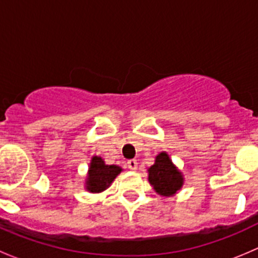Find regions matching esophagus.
<instances>
[{"label": "esophagus", "mask_w": 258, "mask_h": 258, "mask_svg": "<svg viewBox=\"0 0 258 258\" xmlns=\"http://www.w3.org/2000/svg\"><path fill=\"white\" fill-rule=\"evenodd\" d=\"M127 166H128V168L131 171H136L137 167H139V163H137L136 160H130L128 162H127Z\"/></svg>", "instance_id": "obj_1"}]
</instances>
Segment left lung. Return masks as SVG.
Instances as JSON below:
<instances>
[{
	"label": "left lung",
	"instance_id": "8db88e82",
	"mask_svg": "<svg viewBox=\"0 0 258 258\" xmlns=\"http://www.w3.org/2000/svg\"><path fill=\"white\" fill-rule=\"evenodd\" d=\"M147 173L148 182L156 194L163 197L175 196L184 183L183 175L165 151L156 156L155 163L147 168Z\"/></svg>",
	"mask_w": 258,
	"mask_h": 258
}]
</instances>
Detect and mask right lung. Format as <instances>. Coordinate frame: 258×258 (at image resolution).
I'll use <instances>...</instances> for the list:
<instances>
[{"label": "right lung", "instance_id": "right-lung-1", "mask_svg": "<svg viewBox=\"0 0 258 258\" xmlns=\"http://www.w3.org/2000/svg\"><path fill=\"white\" fill-rule=\"evenodd\" d=\"M122 172V168L116 165H106L100 156H92L85 179L86 191L91 194H101L111 186L114 178Z\"/></svg>", "mask_w": 258, "mask_h": 258}]
</instances>
